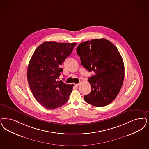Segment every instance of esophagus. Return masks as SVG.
Segmentation results:
<instances>
[{"label": "esophagus", "mask_w": 149, "mask_h": 149, "mask_svg": "<svg viewBox=\"0 0 149 149\" xmlns=\"http://www.w3.org/2000/svg\"><path fill=\"white\" fill-rule=\"evenodd\" d=\"M80 83H79V84H75V86L76 87H77V86H79L80 85Z\"/></svg>", "instance_id": "obj_1"}]
</instances>
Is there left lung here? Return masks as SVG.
<instances>
[{"label":"left lung","instance_id":"1","mask_svg":"<svg viewBox=\"0 0 149 149\" xmlns=\"http://www.w3.org/2000/svg\"><path fill=\"white\" fill-rule=\"evenodd\" d=\"M81 64L94 75L88 78L91 91L84 96L86 102L103 107L117 97L123 85L124 65L118 49L106 39H95L80 43L77 48Z\"/></svg>","mask_w":149,"mask_h":149}]
</instances>
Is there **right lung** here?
<instances>
[{
	"mask_svg": "<svg viewBox=\"0 0 149 149\" xmlns=\"http://www.w3.org/2000/svg\"><path fill=\"white\" fill-rule=\"evenodd\" d=\"M77 43L45 42L36 48L27 68V80L36 100L45 108L54 109L66 103L74 85L57 79L63 72L62 63Z\"/></svg>",
	"mask_w": 149,
	"mask_h": 149,
	"instance_id": "obj_1",
	"label": "right lung"
}]
</instances>
